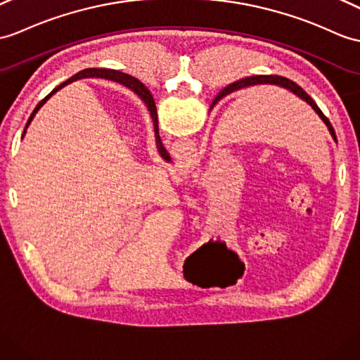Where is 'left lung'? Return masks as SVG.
Listing matches in <instances>:
<instances>
[{
	"instance_id": "obj_1",
	"label": "left lung",
	"mask_w": 360,
	"mask_h": 360,
	"mask_svg": "<svg viewBox=\"0 0 360 360\" xmlns=\"http://www.w3.org/2000/svg\"><path fill=\"white\" fill-rule=\"evenodd\" d=\"M264 84H265V86L269 84V86L282 87V89H285V90L291 91V94L296 95L297 98L302 99L304 103H307L308 105H310V107L313 108V110L317 113V116H319V118L323 121V124L327 125V129H328V131H330L331 138L334 139V142H338L336 133H334L333 125L330 124L327 116H325V115L322 113L321 108L317 107V104L313 101L311 96L308 95L302 87H299V86L296 84V82L290 81V79L283 78V77H278V75H257V77H248V78H244V79H239V81H236V82H231L230 86H227V87L222 89V90L219 91L218 96L214 98V101H213L212 107H213L214 104H218V101H221V99H222L224 96H227V95L233 94V91H238V90H242V89H250V87H253V86H264ZM141 91H144V89H142L141 86H138V95H139V96H141ZM212 107H210V110H212Z\"/></svg>"
}]
</instances>
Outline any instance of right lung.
I'll list each match as a JSON object with an SVG mask.
<instances>
[{"label": "right lung", "instance_id": "add662e5", "mask_svg": "<svg viewBox=\"0 0 360 360\" xmlns=\"http://www.w3.org/2000/svg\"><path fill=\"white\" fill-rule=\"evenodd\" d=\"M95 77H96V78H104V79H110V81L120 82V84H122V86H125L127 89H130L131 91H135L136 95L138 85H141L145 89V91L141 92V96L139 98L142 99V101H144V104H146V107H147V110L150 112V118H152V121H153V127H155V141H156L158 153L161 155V158H162L164 161L170 162V161H172V158H170L169 152H167V150L164 148L162 142H161V138H160V129H158V113H156V105H155V99H153L152 94H150V90H148L144 84H142L141 81H138L135 77H130V75H127V73L116 72V70H108V69H86V70H81L79 73L75 75V77H72L70 79H67L65 82H63L61 86H58L56 89H53L52 91H50V94L43 99V101H39V104L35 107V110H33V112H32V115H30V118H29V121H27V124H26V129H24V133H26V130H27V127H29V124L32 122V120L35 118L37 112L39 110L41 107H43V105L46 104V101H47V99H49L50 96L56 94L58 90L63 89V87H64V86H67V84H70V82L77 81V79H82V78H95ZM24 133H22V136H24Z\"/></svg>", "mask_w": 360, "mask_h": 360}]
</instances>
